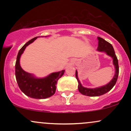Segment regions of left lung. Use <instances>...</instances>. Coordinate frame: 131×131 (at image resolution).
Segmentation results:
<instances>
[{"label": "left lung", "instance_id": "8db88e82", "mask_svg": "<svg viewBox=\"0 0 131 131\" xmlns=\"http://www.w3.org/2000/svg\"><path fill=\"white\" fill-rule=\"evenodd\" d=\"M99 40L98 47H97V50L100 52H105L109 56L112 57L113 59V64L115 65L116 69V73L114 78L108 84L104 85V86L100 87V88H95V89H88L84 88L81 85L80 81L78 77V71H76V78L77 79L78 82V90L81 94L84 95L90 96V97H96V96H100L103 95L108 92L110 91L113 88L114 85H115L117 79H118V74H119V65H118V60L117 58L116 55L115 50H114L113 47L112 45L108 42L102 39V37H97Z\"/></svg>", "mask_w": 131, "mask_h": 131}]
</instances>
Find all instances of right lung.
I'll return each mask as SVG.
<instances>
[{
	"instance_id": "obj_1",
	"label": "right lung",
	"mask_w": 131,
	"mask_h": 131,
	"mask_svg": "<svg viewBox=\"0 0 131 131\" xmlns=\"http://www.w3.org/2000/svg\"><path fill=\"white\" fill-rule=\"evenodd\" d=\"M37 37H38L29 40L19 50L15 63V76L19 89L26 95L33 99H43L49 98L55 94L57 82L64 74V70L53 73L44 78L37 79L25 72L21 68L19 64L21 55L25 48L36 39Z\"/></svg>"
}]
</instances>
